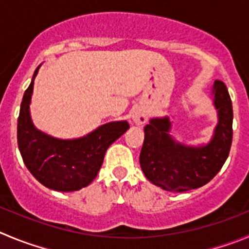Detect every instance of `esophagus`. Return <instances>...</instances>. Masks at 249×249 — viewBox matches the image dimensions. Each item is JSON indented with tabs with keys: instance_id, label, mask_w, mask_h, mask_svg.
Returning a JSON list of instances; mask_svg holds the SVG:
<instances>
[{
	"instance_id": "obj_1",
	"label": "esophagus",
	"mask_w": 249,
	"mask_h": 249,
	"mask_svg": "<svg viewBox=\"0 0 249 249\" xmlns=\"http://www.w3.org/2000/svg\"><path fill=\"white\" fill-rule=\"evenodd\" d=\"M148 117H147V113L145 110H136L132 115V122L134 124L136 125H142L147 122Z\"/></svg>"
}]
</instances>
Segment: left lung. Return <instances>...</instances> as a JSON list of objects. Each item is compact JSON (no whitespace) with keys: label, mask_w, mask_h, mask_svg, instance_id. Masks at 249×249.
I'll return each mask as SVG.
<instances>
[{"label":"left lung","mask_w":249,"mask_h":249,"mask_svg":"<svg viewBox=\"0 0 249 249\" xmlns=\"http://www.w3.org/2000/svg\"><path fill=\"white\" fill-rule=\"evenodd\" d=\"M211 96L217 124L208 143L190 146L176 140L168 117L152 118L143 127L140 166L152 184L167 192H188L205 185L222 168L232 143V102L221 81L213 82Z\"/></svg>","instance_id":"left-lung-1"}]
</instances>
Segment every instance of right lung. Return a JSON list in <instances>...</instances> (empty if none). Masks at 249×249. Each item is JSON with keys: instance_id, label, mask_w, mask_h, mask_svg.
<instances>
[{"instance_id": "right-lung-1", "label": "right lung", "mask_w": 249, "mask_h": 249, "mask_svg": "<svg viewBox=\"0 0 249 249\" xmlns=\"http://www.w3.org/2000/svg\"><path fill=\"white\" fill-rule=\"evenodd\" d=\"M20 103L17 125L18 148L29 172L38 182L57 192H75L87 187L97 177L109 146L129 129L126 120L101 125L77 139H57L36 129L30 117L34 80Z\"/></svg>"}]
</instances>
